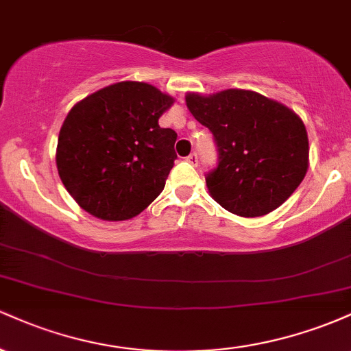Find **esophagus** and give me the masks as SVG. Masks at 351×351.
<instances>
[{"label": "esophagus", "instance_id": "esophagus-1", "mask_svg": "<svg viewBox=\"0 0 351 351\" xmlns=\"http://www.w3.org/2000/svg\"><path fill=\"white\" fill-rule=\"evenodd\" d=\"M186 162L191 163L193 167H196V165H198V155H196V153H191V155L186 156Z\"/></svg>", "mask_w": 351, "mask_h": 351}]
</instances>
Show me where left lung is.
Instances as JSON below:
<instances>
[{
	"label": "left lung",
	"instance_id": "1",
	"mask_svg": "<svg viewBox=\"0 0 351 351\" xmlns=\"http://www.w3.org/2000/svg\"><path fill=\"white\" fill-rule=\"evenodd\" d=\"M186 106L209 128L217 165L206 175L216 203L243 217L264 216L295 191L308 168V138L291 108L252 90L188 94Z\"/></svg>",
	"mask_w": 351,
	"mask_h": 351
}]
</instances>
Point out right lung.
Listing matches in <instances>:
<instances>
[{
	"instance_id": "right-lung-1",
	"label": "right lung",
	"mask_w": 351,
	"mask_h": 351,
	"mask_svg": "<svg viewBox=\"0 0 351 351\" xmlns=\"http://www.w3.org/2000/svg\"><path fill=\"white\" fill-rule=\"evenodd\" d=\"M170 95L145 82L94 92L67 114L56 163L77 204L106 221L130 219L163 191L175 165L176 132L158 119Z\"/></svg>"
}]
</instances>
